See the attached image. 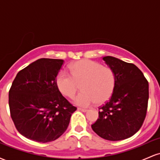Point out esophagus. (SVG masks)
<instances>
[{"label":"esophagus","mask_w":160,"mask_h":160,"mask_svg":"<svg viewBox=\"0 0 160 160\" xmlns=\"http://www.w3.org/2000/svg\"><path fill=\"white\" fill-rule=\"evenodd\" d=\"M78 110H79V111H82V112H86V111H88L87 109H83V108H78Z\"/></svg>","instance_id":"obj_1"}]
</instances>
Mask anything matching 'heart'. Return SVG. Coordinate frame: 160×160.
I'll return each mask as SVG.
<instances>
[{"label": "heart", "instance_id": "obj_1", "mask_svg": "<svg viewBox=\"0 0 160 160\" xmlns=\"http://www.w3.org/2000/svg\"><path fill=\"white\" fill-rule=\"evenodd\" d=\"M71 74L60 71L56 77V84L62 95L73 98L81 82L82 92L74 98V103L88 107L95 102L101 104L108 100L116 86V77L113 70L104 67L98 62L82 59L71 64Z\"/></svg>", "mask_w": 160, "mask_h": 160}]
</instances>
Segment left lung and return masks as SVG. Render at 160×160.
Here are the masks:
<instances>
[{"mask_svg": "<svg viewBox=\"0 0 160 160\" xmlns=\"http://www.w3.org/2000/svg\"><path fill=\"white\" fill-rule=\"evenodd\" d=\"M103 60L114 72L116 86L109 101L98 108V118L92 128L106 140H124L135 135L144 122L149 84L134 64L112 56Z\"/></svg>", "mask_w": 160, "mask_h": 160, "instance_id": "left-lung-1", "label": "left lung"}]
</instances>
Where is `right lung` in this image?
<instances>
[{"instance_id":"1","label":"right lung","mask_w":160,"mask_h":160,"mask_svg":"<svg viewBox=\"0 0 160 160\" xmlns=\"http://www.w3.org/2000/svg\"><path fill=\"white\" fill-rule=\"evenodd\" d=\"M64 60L40 58L21 70L9 91L10 116L27 138L47 143L67 129L77 110L57 88L56 77Z\"/></svg>"}]
</instances>
